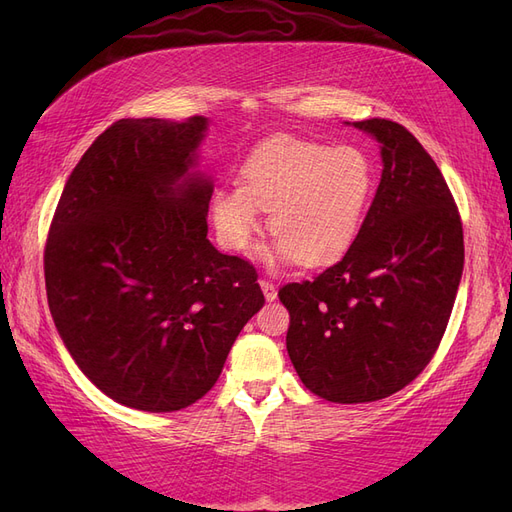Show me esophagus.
Here are the masks:
<instances>
[{"label": "esophagus", "mask_w": 512, "mask_h": 512, "mask_svg": "<svg viewBox=\"0 0 512 512\" xmlns=\"http://www.w3.org/2000/svg\"><path fill=\"white\" fill-rule=\"evenodd\" d=\"M260 288H262V294H265L267 301H275L277 299V288L273 282L265 280V277H260Z\"/></svg>", "instance_id": "1"}]
</instances>
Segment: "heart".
I'll return each instance as SVG.
<instances>
[{"label": "heart", "mask_w": 512, "mask_h": 512, "mask_svg": "<svg viewBox=\"0 0 512 512\" xmlns=\"http://www.w3.org/2000/svg\"><path fill=\"white\" fill-rule=\"evenodd\" d=\"M374 185V166L361 149L277 136L245 160L241 185L215 190L211 215L222 243L245 252L262 228V211H271L277 239L265 252L269 265L297 258L320 267L350 250Z\"/></svg>", "instance_id": "1"}]
</instances>
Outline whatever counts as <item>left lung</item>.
Wrapping results in <instances>:
<instances>
[{
	"mask_svg": "<svg viewBox=\"0 0 512 512\" xmlns=\"http://www.w3.org/2000/svg\"><path fill=\"white\" fill-rule=\"evenodd\" d=\"M352 126L380 143L374 203L337 265L280 290L290 361L309 391L335 404L384 399L421 374L463 271L459 211L423 145L389 119Z\"/></svg>",
	"mask_w": 512,
	"mask_h": 512,
	"instance_id": "obj_1",
	"label": "left lung"
}]
</instances>
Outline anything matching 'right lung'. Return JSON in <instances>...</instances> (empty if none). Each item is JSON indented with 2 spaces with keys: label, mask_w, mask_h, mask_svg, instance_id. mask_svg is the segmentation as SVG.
Returning <instances> with one entry per match:
<instances>
[{
  "label": "right lung",
  "mask_w": 512,
  "mask_h": 512,
  "mask_svg": "<svg viewBox=\"0 0 512 512\" xmlns=\"http://www.w3.org/2000/svg\"><path fill=\"white\" fill-rule=\"evenodd\" d=\"M207 117L119 119L74 166L44 250L59 337L117 404L192 406L265 297L256 269L207 239Z\"/></svg>",
  "instance_id": "obj_1"
}]
</instances>
